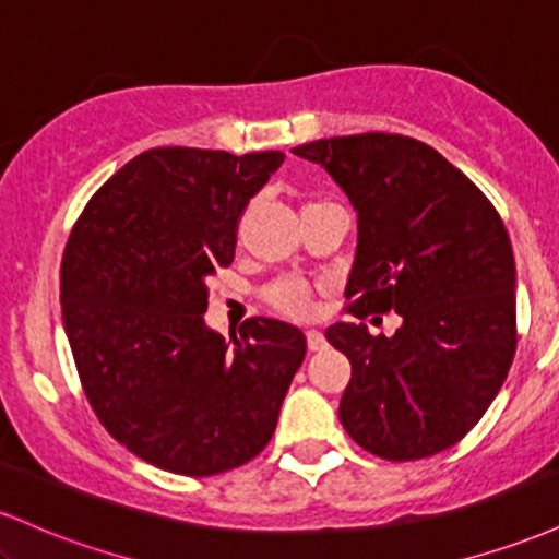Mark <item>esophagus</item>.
Here are the masks:
<instances>
[{
  "mask_svg": "<svg viewBox=\"0 0 559 559\" xmlns=\"http://www.w3.org/2000/svg\"><path fill=\"white\" fill-rule=\"evenodd\" d=\"M307 346H310L312 352L325 349V336H323V333H320V331L310 329V331H307Z\"/></svg>",
  "mask_w": 559,
  "mask_h": 559,
  "instance_id": "obj_1",
  "label": "esophagus"
}]
</instances>
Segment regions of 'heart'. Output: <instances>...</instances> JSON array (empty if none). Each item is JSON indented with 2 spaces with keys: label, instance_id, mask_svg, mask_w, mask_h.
<instances>
[{
  "label": "heart",
  "instance_id": "b5f03b06",
  "mask_svg": "<svg viewBox=\"0 0 559 559\" xmlns=\"http://www.w3.org/2000/svg\"><path fill=\"white\" fill-rule=\"evenodd\" d=\"M320 202L305 204V210L318 207ZM265 299L273 310L292 318H305L312 310V288L299 278H281L265 288Z\"/></svg>",
  "mask_w": 559,
  "mask_h": 559
}]
</instances>
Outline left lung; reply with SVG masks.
Listing matches in <instances>:
<instances>
[{
  "instance_id": "left-lung-1",
  "label": "left lung",
  "mask_w": 559,
  "mask_h": 559,
  "mask_svg": "<svg viewBox=\"0 0 559 559\" xmlns=\"http://www.w3.org/2000/svg\"><path fill=\"white\" fill-rule=\"evenodd\" d=\"M357 210L346 310H394V336L336 323L325 338L352 362L338 404L346 433L391 463L457 444L489 409L515 357V258L493 204L433 146L357 133L294 146Z\"/></svg>"
}]
</instances>
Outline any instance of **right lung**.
Listing matches in <instances>:
<instances>
[{"label":"right lung","instance_id":"1","mask_svg":"<svg viewBox=\"0 0 559 559\" xmlns=\"http://www.w3.org/2000/svg\"><path fill=\"white\" fill-rule=\"evenodd\" d=\"M284 152H141L88 199L62 254L60 301L81 386L144 463L215 476L265 449L307 352L284 320L230 342L207 329V278L234 262L243 207Z\"/></svg>","mask_w":559,"mask_h":559}]
</instances>
